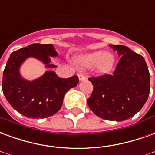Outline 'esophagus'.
Segmentation results:
<instances>
[{
  "mask_svg": "<svg viewBox=\"0 0 155 155\" xmlns=\"http://www.w3.org/2000/svg\"><path fill=\"white\" fill-rule=\"evenodd\" d=\"M78 76H79V80L80 81H84L85 79V75L83 73H80V74H78Z\"/></svg>",
  "mask_w": 155,
  "mask_h": 155,
  "instance_id": "1",
  "label": "esophagus"
}]
</instances>
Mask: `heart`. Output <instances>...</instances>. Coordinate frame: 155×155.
<instances>
[{
  "label": "heart",
  "instance_id": "heart-1",
  "mask_svg": "<svg viewBox=\"0 0 155 155\" xmlns=\"http://www.w3.org/2000/svg\"><path fill=\"white\" fill-rule=\"evenodd\" d=\"M115 58L111 53H106L103 50L93 51L91 53L81 57L78 62L83 67L97 66V70L100 73L108 72L113 68Z\"/></svg>",
  "mask_w": 155,
  "mask_h": 155
}]
</instances>
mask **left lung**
<instances>
[{
  "instance_id": "left-lung-1",
  "label": "left lung",
  "mask_w": 155,
  "mask_h": 155,
  "mask_svg": "<svg viewBox=\"0 0 155 155\" xmlns=\"http://www.w3.org/2000/svg\"><path fill=\"white\" fill-rule=\"evenodd\" d=\"M121 56L112 74L89 78L94 89L87 103L95 115L108 121L132 117L150 94V74L144 57L123 45H112Z\"/></svg>"
}]
</instances>
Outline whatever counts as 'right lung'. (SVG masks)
Masks as SVG:
<instances>
[{"instance_id": "right-lung-1", "label": "right lung", "mask_w": 155, "mask_h": 155, "mask_svg": "<svg viewBox=\"0 0 155 155\" xmlns=\"http://www.w3.org/2000/svg\"><path fill=\"white\" fill-rule=\"evenodd\" d=\"M57 55L51 44L34 43L12 52L8 59L3 72V94L11 107L25 117L46 118L54 115L61 109L66 93L79 83L77 75L63 79L52 71L33 81L20 76L19 66L27 57L39 59L47 67H55L49 65V57Z\"/></svg>"}]
</instances>
